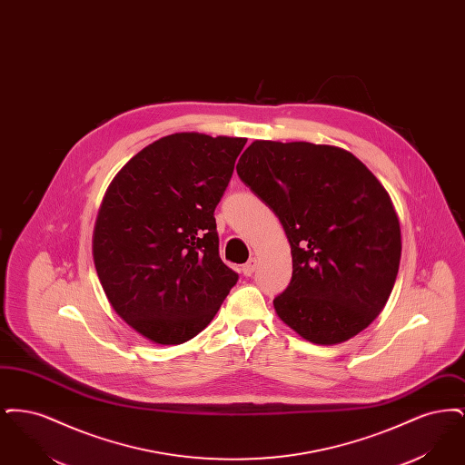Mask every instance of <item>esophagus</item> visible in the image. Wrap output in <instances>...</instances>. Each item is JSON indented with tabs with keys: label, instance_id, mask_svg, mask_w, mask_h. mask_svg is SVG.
<instances>
[{
	"label": "esophagus",
	"instance_id": "1",
	"mask_svg": "<svg viewBox=\"0 0 465 465\" xmlns=\"http://www.w3.org/2000/svg\"><path fill=\"white\" fill-rule=\"evenodd\" d=\"M256 266H258V258H254V256H252V258H251V260L242 266L243 275H245V277H251V275L254 273Z\"/></svg>",
	"mask_w": 465,
	"mask_h": 465
}]
</instances>
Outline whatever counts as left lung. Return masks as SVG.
Returning <instances> with one entry per match:
<instances>
[{
    "mask_svg": "<svg viewBox=\"0 0 465 465\" xmlns=\"http://www.w3.org/2000/svg\"><path fill=\"white\" fill-rule=\"evenodd\" d=\"M237 174L288 235L292 277L277 315L317 345L347 341L383 310L401 260L392 200L351 152L312 143L254 141Z\"/></svg>",
    "mask_w": 465,
    "mask_h": 465,
    "instance_id": "8db88e82",
    "label": "left lung"
}]
</instances>
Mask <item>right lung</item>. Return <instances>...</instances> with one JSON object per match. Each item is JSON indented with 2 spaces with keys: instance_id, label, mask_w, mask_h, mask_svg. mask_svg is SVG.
Listing matches in <instances>:
<instances>
[{
  "instance_id": "add662e5",
  "label": "right lung",
  "mask_w": 465,
  "mask_h": 465,
  "mask_svg": "<svg viewBox=\"0 0 465 465\" xmlns=\"http://www.w3.org/2000/svg\"><path fill=\"white\" fill-rule=\"evenodd\" d=\"M243 137L165 135L111 181L94 228V263L111 307L160 345L197 336L239 275L220 258L214 209Z\"/></svg>"
}]
</instances>
